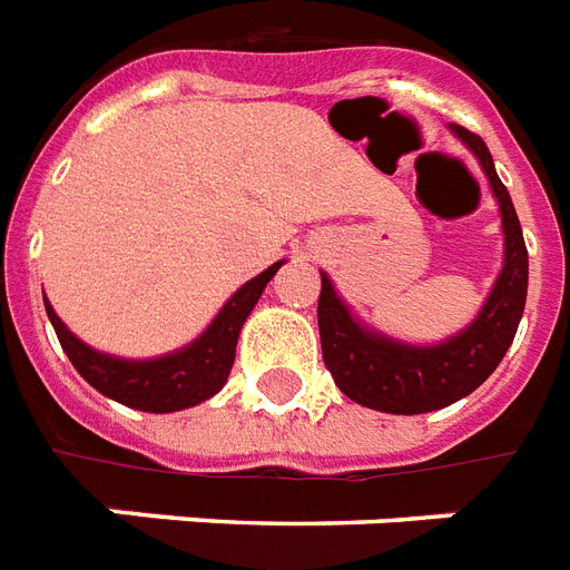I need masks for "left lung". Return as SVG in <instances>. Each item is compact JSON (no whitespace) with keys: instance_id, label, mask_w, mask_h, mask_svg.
<instances>
[{"instance_id":"8db88e82","label":"left lung","mask_w":570,"mask_h":570,"mask_svg":"<svg viewBox=\"0 0 570 570\" xmlns=\"http://www.w3.org/2000/svg\"><path fill=\"white\" fill-rule=\"evenodd\" d=\"M450 132L479 159L503 222V268L468 328L432 346L381 334L357 320L331 277L320 272L322 361L352 402L384 414H425L470 396L509 352L527 304L530 257L512 197L497 177L485 141L459 124H450Z\"/></svg>"}]
</instances>
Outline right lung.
<instances>
[{
	"label": "right lung",
	"mask_w": 570,
	"mask_h": 570,
	"mask_svg": "<svg viewBox=\"0 0 570 570\" xmlns=\"http://www.w3.org/2000/svg\"><path fill=\"white\" fill-rule=\"evenodd\" d=\"M281 266H284V259H277L275 266H268L266 272L250 277L248 284H242L224 302L222 311L215 313V320L200 331V337H195L177 352L147 357V361L97 352L58 320V313L52 311L47 298H43V307H47V316L56 328L65 355L94 390H100L102 396L136 407V411L171 414V411L200 405L227 384L242 325Z\"/></svg>",
	"instance_id": "obj_1"
}]
</instances>
